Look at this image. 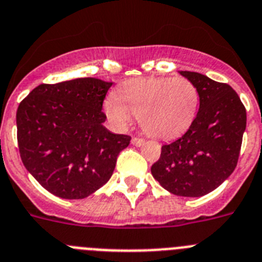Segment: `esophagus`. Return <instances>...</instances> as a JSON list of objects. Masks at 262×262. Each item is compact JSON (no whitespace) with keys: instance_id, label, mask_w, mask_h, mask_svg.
<instances>
[{"instance_id":"esophagus-1","label":"esophagus","mask_w":262,"mask_h":262,"mask_svg":"<svg viewBox=\"0 0 262 262\" xmlns=\"http://www.w3.org/2000/svg\"><path fill=\"white\" fill-rule=\"evenodd\" d=\"M132 143H133L134 146H142L143 143H145V140H143V138H140V137H133V138H132Z\"/></svg>"}]
</instances>
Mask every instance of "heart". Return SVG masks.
<instances>
[{"instance_id": "b5f03b06", "label": "heart", "mask_w": 262, "mask_h": 262, "mask_svg": "<svg viewBox=\"0 0 262 262\" xmlns=\"http://www.w3.org/2000/svg\"><path fill=\"white\" fill-rule=\"evenodd\" d=\"M199 105V89L185 77H143L122 82L104 108L117 125L136 116L148 136L172 140L190 128Z\"/></svg>"}]
</instances>
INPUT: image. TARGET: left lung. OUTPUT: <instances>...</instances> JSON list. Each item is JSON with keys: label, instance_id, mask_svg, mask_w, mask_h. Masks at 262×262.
Returning <instances> with one entry per match:
<instances>
[{"label": "left lung", "instance_id": "1", "mask_svg": "<svg viewBox=\"0 0 262 262\" xmlns=\"http://www.w3.org/2000/svg\"><path fill=\"white\" fill-rule=\"evenodd\" d=\"M199 89L200 110L187 133L162 146L151 173L175 195L201 197L234 172L247 125L246 107L227 83L180 72Z\"/></svg>", "mask_w": 262, "mask_h": 262}]
</instances>
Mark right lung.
I'll return each mask as SVG.
<instances>
[{
    "mask_svg": "<svg viewBox=\"0 0 262 262\" xmlns=\"http://www.w3.org/2000/svg\"><path fill=\"white\" fill-rule=\"evenodd\" d=\"M112 82L96 78L35 87L16 111L20 159L43 188L67 200H81L114 173L130 136L103 126V102Z\"/></svg>",
    "mask_w": 262,
    "mask_h": 262,
    "instance_id": "right-lung-1",
    "label": "right lung"
}]
</instances>
